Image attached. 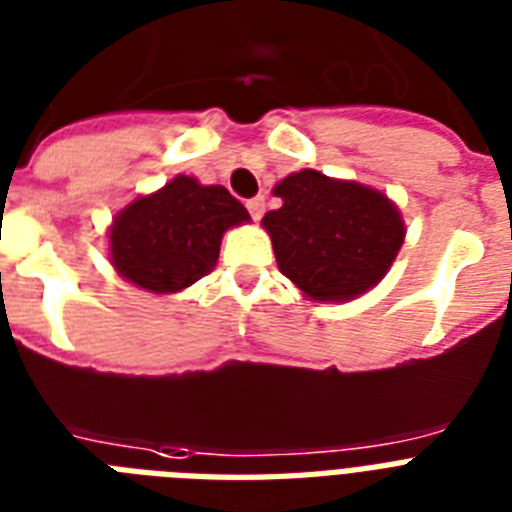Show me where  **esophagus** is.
<instances>
[{
	"mask_svg": "<svg viewBox=\"0 0 512 512\" xmlns=\"http://www.w3.org/2000/svg\"><path fill=\"white\" fill-rule=\"evenodd\" d=\"M245 206H248V211H251L253 219L259 222L261 214H264V198H261V195H259V198H251L248 203H245Z\"/></svg>",
	"mask_w": 512,
	"mask_h": 512,
	"instance_id": "1",
	"label": "esophagus"
}]
</instances>
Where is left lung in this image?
Masks as SVG:
<instances>
[{
  "instance_id": "obj_1",
  "label": "left lung",
  "mask_w": 512,
  "mask_h": 512,
  "mask_svg": "<svg viewBox=\"0 0 512 512\" xmlns=\"http://www.w3.org/2000/svg\"><path fill=\"white\" fill-rule=\"evenodd\" d=\"M282 200L261 219L277 269L306 298L346 304L378 285L404 243L402 211L386 192L301 169L272 190Z\"/></svg>"
}]
</instances>
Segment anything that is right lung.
<instances>
[{
  "mask_svg": "<svg viewBox=\"0 0 512 512\" xmlns=\"http://www.w3.org/2000/svg\"><path fill=\"white\" fill-rule=\"evenodd\" d=\"M251 222L222 185L177 174L161 190L137 195L108 227V259L137 288L169 296L216 267L224 232Z\"/></svg>",
  "mask_w": 512,
  "mask_h": 512,
  "instance_id": "obj_1",
  "label": "right lung"
}]
</instances>
